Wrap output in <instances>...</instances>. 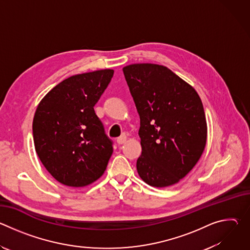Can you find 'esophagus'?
<instances>
[{"label": "esophagus", "mask_w": 250, "mask_h": 250, "mask_svg": "<svg viewBox=\"0 0 250 250\" xmlns=\"http://www.w3.org/2000/svg\"><path fill=\"white\" fill-rule=\"evenodd\" d=\"M125 141H126V135H122L121 137H119V138L117 139V142H118V145H119V146L124 145Z\"/></svg>", "instance_id": "esophagus-1"}]
</instances>
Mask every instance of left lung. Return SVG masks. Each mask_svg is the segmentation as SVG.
Instances as JSON below:
<instances>
[{
    "label": "left lung",
    "mask_w": 250,
    "mask_h": 250,
    "mask_svg": "<svg viewBox=\"0 0 250 250\" xmlns=\"http://www.w3.org/2000/svg\"><path fill=\"white\" fill-rule=\"evenodd\" d=\"M123 71L140 118L137 173L152 187L174 185L194 168L206 147L201 98L163 65L136 63Z\"/></svg>",
    "instance_id": "obj_1"
}]
</instances>
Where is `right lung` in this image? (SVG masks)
I'll return each instance as SVG.
<instances>
[{"label": "right lung", "instance_id": "right-lung-1", "mask_svg": "<svg viewBox=\"0 0 250 250\" xmlns=\"http://www.w3.org/2000/svg\"><path fill=\"white\" fill-rule=\"evenodd\" d=\"M113 69L71 76L40 102L32 122L34 147L59 183L85 187L104 174L113 154L94 105L108 87Z\"/></svg>", "mask_w": 250, "mask_h": 250}]
</instances>
